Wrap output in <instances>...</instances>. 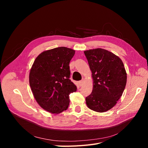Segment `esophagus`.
Returning <instances> with one entry per match:
<instances>
[{"instance_id": "obj_1", "label": "esophagus", "mask_w": 148, "mask_h": 148, "mask_svg": "<svg viewBox=\"0 0 148 148\" xmlns=\"http://www.w3.org/2000/svg\"><path fill=\"white\" fill-rule=\"evenodd\" d=\"M84 78H82V79L81 80V81H79V86H83V84H84Z\"/></svg>"}]
</instances>
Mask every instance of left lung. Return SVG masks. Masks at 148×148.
I'll return each mask as SVG.
<instances>
[{"label":"left lung","mask_w":148,"mask_h":148,"mask_svg":"<svg viewBox=\"0 0 148 148\" xmlns=\"http://www.w3.org/2000/svg\"><path fill=\"white\" fill-rule=\"evenodd\" d=\"M92 72L93 88L86 97L90 109L104 112L111 109L122 96L127 83L123 62L112 52L97 48L84 51Z\"/></svg>","instance_id":"8db88e82"}]
</instances>
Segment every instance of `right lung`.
Wrapping results in <instances>:
<instances>
[{
  "label": "right lung",
  "mask_w": 148,
  "mask_h": 148,
  "mask_svg": "<svg viewBox=\"0 0 148 148\" xmlns=\"http://www.w3.org/2000/svg\"><path fill=\"white\" fill-rule=\"evenodd\" d=\"M75 51L65 47L42 52L36 58L29 75L33 96L43 109L59 114L68 109L69 95L77 86L69 79L70 62Z\"/></svg>",
  "instance_id": "right-lung-1"
}]
</instances>
